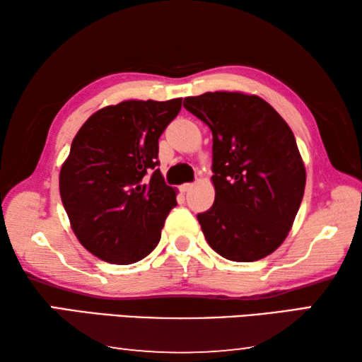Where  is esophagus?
Instances as JSON below:
<instances>
[{
	"label": "esophagus",
	"mask_w": 362,
	"mask_h": 362,
	"mask_svg": "<svg viewBox=\"0 0 362 362\" xmlns=\"http://www.w3.org/2000/svg\"><path fill=\"white\" fill-rule=\"evenodd\" d=\"M192 188H193V183H183V185H180V189L183 193H188Z\"/></svg>",
	"instance_id": "obj_1"
}]
</instances>
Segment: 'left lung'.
Returning a JSON list of instances; mask_svg holds the SVG:
<instances>
[{"label":"left lung","mask_w":362,"mask_h":362,"mask_svg":"<svg viewBox=\"0 0 362 362\" xmlns=\"http://www.w3.org/2000/svg\"><path fill=\"white\" fill-rule=\"evenodd\" d=\"M212 131L216 201L198 214L209 246L233 262L274 252L292 228L306 173L296 137L269 103L243 93H206L183 100Z\"/></svg>","instance_id":"8db88e82"}]
</instances>
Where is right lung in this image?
<instances>
[{
    "label": "right lung",
    "mask_w": 362,
    "mask_h": 362,
    "mask_svg": "<svg viewBox=\"0 0 362 362\" xmlns=\"http://www.w3.org/2000/svg\"><path fill=\"white\" fill-rule=\"evenodd\" d=\"M180 108L182 99L124 100L95 112L73 139L60 198L78 241L100 260L136 263L161 240L177 189L158 169V139Z\"/></svg>",
    "instance_id": "obj_1"
}]
</instances>
